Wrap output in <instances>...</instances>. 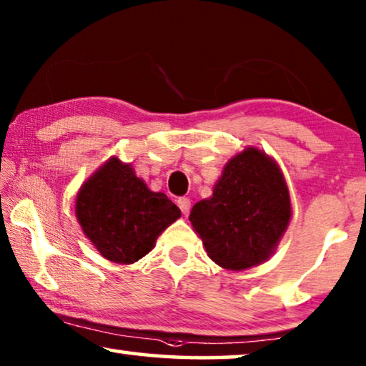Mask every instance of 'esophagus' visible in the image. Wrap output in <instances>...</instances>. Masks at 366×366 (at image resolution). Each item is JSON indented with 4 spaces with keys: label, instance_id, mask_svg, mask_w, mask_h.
<instances>
[{
    "label": "esophagus",
    "instance_id": "obj_1",
    "mask_svg": "<svg viewBox=\"0 0 366 366\" xmlns=\"http://www.w3.org/2000/svg\"><path fill=\"white\" fill-rule=\"evenodd\" d=\"M178 206H179V209H182V213L187 216L189 213V208H192V201H189L188 198H179Z\"/></svg>",
    "mask_w": 366,
    "mask_h": 366
}]
</instances>
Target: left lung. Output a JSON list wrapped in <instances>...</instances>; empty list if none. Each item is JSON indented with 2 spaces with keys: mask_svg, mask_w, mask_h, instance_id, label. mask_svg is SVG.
I'll list each match as a JSON object with an SVG mask.
<instances>
[{
  "mask_svg": "<svg viewBox=\"0 0 366 366\" xmlns=\"http://www.w3.org/2000/svg\"><path fill=\"white\" fill-rule=\"evenodd\" d=\"M292 218L290 194L277 162L257 147L231 157L209 198L189 221L211 261L246 271L269 261Z\"/></svg>",
  "mask_w": 366,
  "mask_h": 366,
  "instance_id": "8db88e82",
  "label": "left lung"
}]
</instances>
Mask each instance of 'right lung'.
<instances>
[{
	"label": "right lung",
	"mask_w": 366,
	"mask_h": 366,
	"mask_svg": "<svg viewBox=\"0 0 366 366\" xmlns=\"http://www.w3.org/2000/svg\"><path fill=\"white\" fill-rule=\"evenodd\" d=\"M182 216L165 193H155L132 168L110 157L76 196L84 234L107 261L134 264L155 247L158 236Z\"/></svg>",
	"instance_id": "1"
}]
</instances>
